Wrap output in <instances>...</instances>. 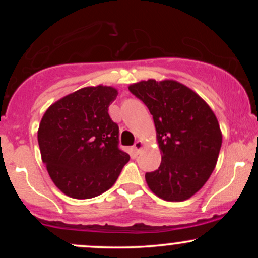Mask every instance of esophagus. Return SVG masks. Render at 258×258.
Wrapping results in <instances>:
<instances>
[{
    "instance_id": "1",
    "label": "esophagus",
    "mask_w": 258,
    "mask_h": 258,
    "mask_svg": "<svg viewBox=\"0 0 258 258\" xmlns=\"http://www.w3.org/2000/svg\"><path fill=\"white\" fill-rule=\"evenodd\" d=\"M142 148H143V143H142L141 141H137L135 144H133L132 149H133V152H135L136 154H139V152H141V150H142Z\"/></svg>"
}]
</instances>
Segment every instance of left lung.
Instances as JSON below:
<instances>
[{
    "label": "left lung",
    "mask_w": 258,
    "mask_h": 258,
    "mask_svg": "<svg viewBox=\"0 0 258 258\" xmlns=\"http://www.w3.org/2000/svg\"><path fill=\"white\" fill-rule=\"evenodd\" d=\"M128 90L153 115L162 153L158 170L146 173L150 190L167 201L189 199L210 178L221 150L214 111L190 88L172 80L141 81Z\"/></svg>",
    "instance_id": "obj_1"
}]
</instances>
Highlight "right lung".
Instances as JSON below:
<instances>
[{
  "instance_id": "obj_1",
  "label": "right lung",
  "mask_w": 258,
  "mask_h": 258,
  "mask_svg": "<svg viewBox=\"0 0 258 258\" xmlns=\"http://www.w3.org/2000/svg\"><path fill=\"white\" fill-rule=\"evenodd\" d=\"M117 91L85 87L44 112L37 139L49 177L64 194L90 199L110 189L130 155L119 148V126L109 116Z\"/></svg>"
}]
</instances>
